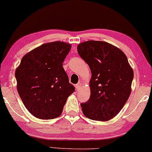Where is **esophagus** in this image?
<instances>
[{
  "label": "esophagus",
  "mask_w": 152,
  "mask_h": 152,
  "mask_svg": "<svg viewBox=\"0 0 152 152\" xmlns=\"http://www.w3.org/2000/svg\"><path fill=\"white\" fill-rule=\"evenodd\" d=\"M75 88L77 91H80L81 89V88H82V83H81V82H79L78 84H77L75 85Z\"/></svg>",
  "instance_id": "obj_1"
}]
</instances>
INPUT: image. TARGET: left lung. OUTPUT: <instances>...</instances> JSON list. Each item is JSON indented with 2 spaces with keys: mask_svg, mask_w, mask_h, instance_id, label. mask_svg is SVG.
I'll list each match as a JSON object with an SVG mask.
<instances>
[{
  "mask_svg": "<svg viewBox=\"0 0 152 152\" xmlns=\"http://www.w3.org/2000/svg\"><path fill=\"white\" fill-rule=\"evenodd\" d=\"M78 54L89 66L91 96L81 103L84 115L96 121H108L120 112L129 99L133 71L125 54L102 41L78 45Z\"/></svg>",
  "mask_w": 152,
  "mask_h": 152,
  "instance_id": "left-lung-1",
  "label": "left lung"
}]
</instances>
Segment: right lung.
Segmentation results:
<instances>
[{
  "label": "right lung",
  "instance_id": "add662e5",
  "mask_svg": "<svg viewBox=\"0 0 152 152\" xmlns=\"http://www.w3.org/2000/svg\"><path fill=\"white\" fill-rule=\"evenodd\" d=\"M70 44L52 42L26 54L15 71L17 91L26 108L34 117L52 119L61 115L75 88L69 83L63 62Z\"/></svg>",
  "mask_w": 152,
  "mask_h": 152
}]
</instances>
